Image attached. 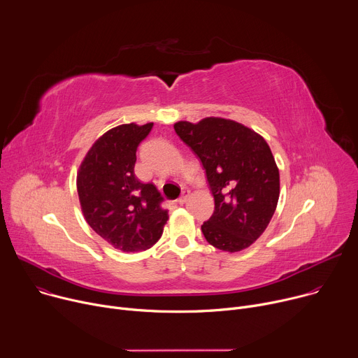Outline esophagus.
<instances>
[{
  "mask_svg": "<svg viewBox=\"0 0 358 358\" xmlns=\"http://www.w3.org/2000/svg\"><path fill=\"white\" fill-rule=\"evenodd\" d=\"M189 195H191V191H189V189H182V194H181V196L177 199V202H178V203H185V202L188 201Z\"/></svg>",
  "mask_w": 358,
  "mask_h": 358,
  "instance_id": "esophagus-1",
  "label": "esophagus"
}]
</instances>
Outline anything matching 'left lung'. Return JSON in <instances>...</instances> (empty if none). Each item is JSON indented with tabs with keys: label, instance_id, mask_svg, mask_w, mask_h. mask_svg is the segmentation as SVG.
<instances>
[{
	"label": "left lung",
	"instance_id": "obj_1",
	"mask_svg": "<svg viewBox=\"0 0 358 358\" xmlns=\"http://www.w3.org/2000/svg\"><path fill=\"white\" fill-rule=\"evenodd\" d=\"M177 136L206 170L215 210L201 231L213 246L238 252L257 241L279 199V170L262 136L234 120L178 122Z\"/></svg>",
	"mask_w": 358,
	"mask_h": 358
}]
</instances>
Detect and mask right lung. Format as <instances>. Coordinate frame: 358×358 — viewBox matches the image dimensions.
I'll return each instance as SVG.
<instances>
[{
	"label": "right lung",
	"instance_id": "right-lung-1",
	"mask_svg": "<svg viewBox=\"0 0 358 358\" xmlns=\"http://www.w3.org/2000/svg\"><path fill=\"white\" fill-rule=\"evenodd\" d=\"M152 123L117 126L87 151L78 174V194L90 228L123 252L155 245L169 220L164 198L155 184L134 176L136 151Z\"/></svg>",
	"mask_w": 358,
	"mask_h": 358
}]
</instances>
